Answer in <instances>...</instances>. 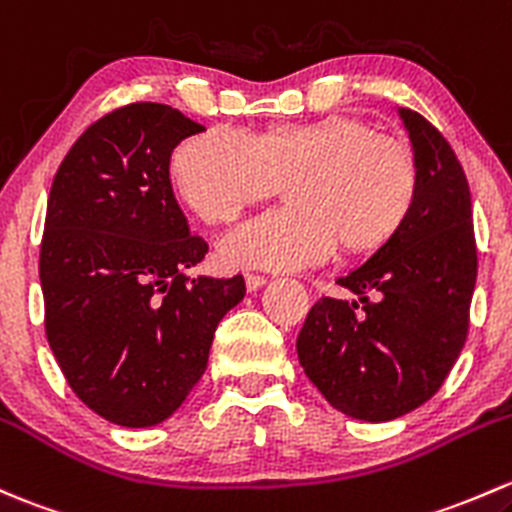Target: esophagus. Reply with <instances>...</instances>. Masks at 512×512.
I'll use <instances>...</instances> for the list:
<instances>
[{"mask_svg":"<svg viewBox=\"0 0 512 512\" xmlns=\"http://www.w3.org/2000/svg\"><path fill=\"white\" fill-rule=\"evenodd\" d=\"M262 284H267V277H262V274H252V272L245 274L247 292H255V289H260Z\"/></svg>","mask_w":512,"mask_h":512,"instance_id":"obj_1","label":"esophagus"}]
</instances>
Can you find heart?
Here are the masks:
<instances>
[{"mask_svg": "<svg viewBox=\"0 0 512 512\" xmlns=\"http://www.w3.org/2000/svg\"><path fill=\"white\" fill-rule=\"evenodd\" d=\"M186 206L206 223H230L287 181L292 203L230 230L220 257L233 267L321 265L338 240L351 255L387 245L419 193L412 147L368 122L331 115L260 134L213 127L179 144L171 161Z\"/></svg>", "mask_w": 512, "mask_h": 512, "instance_id": "heart-1", "label": "heart"}]
</instances>
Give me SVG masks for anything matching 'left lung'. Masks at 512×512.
<instances>
[{
  "label": "left lung",
  "mask_w": 512,
  "mask_h": 512,
  "mask_svg": "<svg viewBox=\"0 0 512 512\" xmlns=\"http://www.w3.org/2000/svg\"><path fill=\"white\" fill-rule=\"evenodd\" d=\"M419 193L400 233L321 297L297 338L299 363L336 410L387 422L417 410L454 368L469 333L476 235L464 166L427 117L402 110Z\"/></svg>",
  "instance_id": "obj_1"
}]
</instances>
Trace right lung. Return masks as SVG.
Segmentation results:
<instances>
[{"label": "right lung", "mask_w": 512, "mask_h": 512, "mask_svg": "<svg viewBox=\"0 0 512 512\" xmlns=\"http://www.w3.org/2000/svg\"><path fill=\"white\" fill-rule=\"evenodd\" d=\"M176 107L129 102L102 115L53 176L39 274L46 338L68 385L120 427H152L206 373L220 319L245 279L186 277L208 245L188 233L171 152L203 132Z\"/></svg>", "instance_id": "obj_1"}]
</instances>
